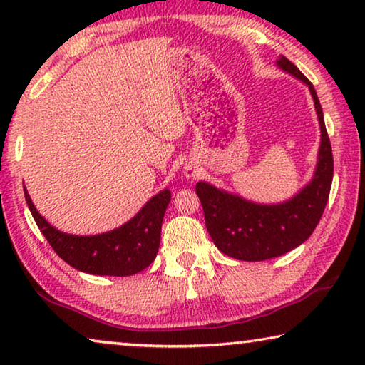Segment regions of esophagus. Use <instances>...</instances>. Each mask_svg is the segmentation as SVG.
Masks as SVG:
<instances>
[{"instance_id": "esophagus-1", "label": "esophagus", "mask_w": 365, "mask_h": 365, "mask_svg": "<svg viewBox=\"0 0 365 365\" xmlns=\"http://www.w3.org/2000/svg\"><path fill=\"white\" fill-rule=\"evenodd\" d=\"M184 174H186L187 179H194V178L199 176V171L195 170V168H192V166H187L186 168V173H184Z\"/></svg>"}]
</instances>
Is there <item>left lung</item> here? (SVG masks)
<instances>
[{"label": "left lung", "instance_id": "left-lung-1", "mask_svg": "<svg viewBox=\"0 0 365 365\" xmlns=\"http://www.w3.org/2000/svg\"><path fill=\"white\" fill-rule=\"evenodd\" d=\"M277 66L303 82L313 97L321 130L313 178L297 194L277 204L253 202L205 181L195 184L205 227L215 247L225 255L244 262H263L284 255L308 240L324 212L331 191L334 163L318 95L313 83L287 57L279 56Z\"/></svg>", "mask_w": 365, "mask_h": 365}]
</instances>
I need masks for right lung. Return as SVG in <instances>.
I'll list each match as a JSON object with an SVG mask.
<instances>
[{
    "label": "right lung",
    "instance_id": "obj_1",
    "mask_svg": "<svg viewBox=\"0 0 365 365\" xmlns=\"http://www.w3.org/2000/svg\"><path fill=\"white\" fill-rule=\"evenodd\" d=\"M24 195L36 224L57 255L78 272L105 277H130L151 265L160 248L163 217L171 200L166 187L117 229L95 235H73L56 229L42 217L26 187Z\"/></svg>",
    "mask_w": 365,
    "mask_h": 365
}]
</instances>
